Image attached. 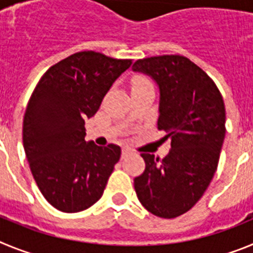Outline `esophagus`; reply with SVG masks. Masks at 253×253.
Listing matches in <instances>:
<instances>
[{
  "label": "esophagus",
  "mask_w": 253,
  "mask_h": 253,
  "mask_svg": "<svg viewBox=\"0 0 253 253\" xmlns=\"http://www.w3.org/2000/svg\"><path fill=\"white\" fill-rule=\"evenodd\" d=\"M131 153V149L128 148V147H124V148L122 149V158H125L128 154Z\"/></svg>",
  "instance_id": "1"
}]
</instances>
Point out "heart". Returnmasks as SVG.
Returning a JSON list of instances; mask_svg holds the SVG:
<instances>
[{
  "instance_id": "b5f03b06",
  "label": "heart",
  "mask_w": 253,
  "mask_h": 253,
  "mask_svg": "<svg viewBox=\"0 0 253 253\" xmlns=\"http://www.w3.org/2000/svg\"><path fill=\"white\" fill-rule=\"evenodd\" d=\"M149 84H151V81H149L147 77H144V76H135V77H133V80H131V87H133V88Z\"/></svg>"
}]
</instances>
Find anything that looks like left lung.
<instances>
[{
  "mask_svg": "<svg viewBox=\"0 0 253 253\" xmlns=\"http://www.w3.org/2000/svg\"><path fill=\"white\" fill-rule=\"evenodd\" d=\"M133 71L160 86L157 125L171 138L165 158L140 153L146 169L134 178V189L149 213L176 218L199 202L215 173L225 135L224 101L213 80L184 55L138 59Z\"/></svg>",
  "mask_w": 253,
  "mask_h": 253,
  "instance_id": "left-lung-1",
  "label": "left lung"
}]
</instances>
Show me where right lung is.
Instances as JSON below:
<instances>
[{"label": "right lung", "instance_id": "add662e5", "mask_svg": "<svg viewBox=\"0 0 253 253\" xmlns=\"http://www.w3.org/2000/svg\"><path fill=\"white\" fill-rule=\"evenodd\" d=\"M131 62L78 51L51 66L31 93L22 124L24 149L40 193L60 211L77 213L102 196L122 149L87 143L84 119L97 113Z\"/></svg>", "mask_w": 253, "mask_h": 253}]
</instances>
